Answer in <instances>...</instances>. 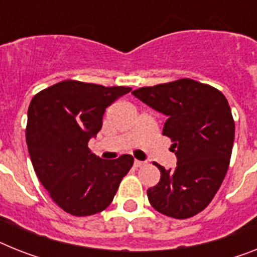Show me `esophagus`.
Returning a JSON list of instances; mask_svg holds the SVG:
<instances>
[{
  "instance_id": "34e87169",
  "label": "esophagus",
  "mask_w": 257,
  "mask_h": 257,
  "mask_svg": "<svg viewBox=\"0 0 257 257\" xmlns=\"http://www.w3.org/2000/svg\"><path fill=\"white\" fill-rule=\"evenodd\" d=\"M144 165V162H141V160H134V167L135 168H141V167H143Z\"/></svg>"
}]
</instances>
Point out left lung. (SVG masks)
Wrapping results in <instances>:
<instances>
[{"instance_id": "8db88e82", "label": "left lung", "mask_w": 257, "mask_h": 257, "mask_svg": "<svg viewBox=\"0 0 257 257\" xmlns=\"http://www.w3.org/2000/svg\"><path fill=\"white\" fill-rule=\"evenodd\" d=\"M142 102L167 116L163 135L171 138L177 165L165 169L147 190L159 213L185 219L202 211L219 189L230 164L235 123L218 89L190 78L134 90Z\"/></svg>"}]
</instances>
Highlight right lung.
<instances>
[{
  "label": "right lung",
  "instance_id": "right-lung-1",
  "mask_svg": "<svg viewBox=\"0 0 257 257\" xmlns=\"http://www.w3.org/2000/svg\"><path fill=\"white\" fill-rule=\"evenodd\" d=\"M130 90L67 80L30 102L26 142L34 171L51 198L72 215L105 210L133 167L130 155L103 160L88 148L102 127L106 107Z\"/></svg>",
  "mask_w": 257,
  "mask_h": 257
}]
</instances>
